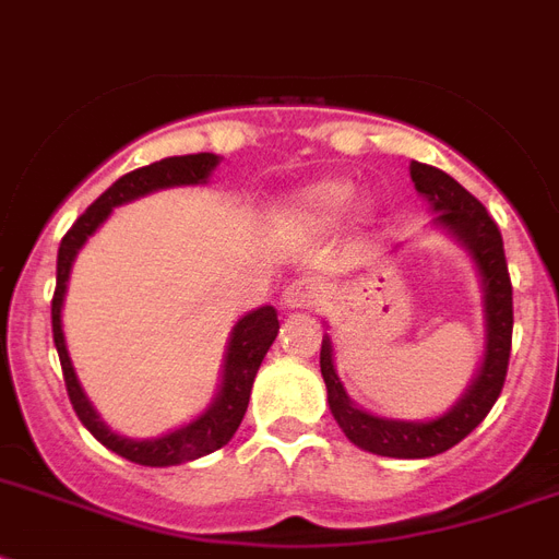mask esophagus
<instances>
[{
    "label": "esophagus",
    "instance_id": "34e87169",
    "mask_svg": "<svg viewBox=\"0 0 559 559\" xmlns=\"http://www.w3.org/2000/svg\"><path fill=\"white\" fill-rule=\"evenodd\" d=\"M322 301V284L313 278H298L293 281L284 293V305L293 307V310H307V307H316Z\"/></svg>",
    "mask_w": 559,
    "mask_h": 559
}]
</instances>
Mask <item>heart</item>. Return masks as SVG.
Listing matches in <instances>:
<instances>
[{
  "instance_id": "b5f03b06",
  "label": "heart",
  "mask_w": 559,
  "mask_h": 559,
  "mask_svg": "<svg viewBox=\"0 0 559 559\" xmlns=\"http://www.w3.org/2000/svg\"><path fill=\"white\" fill-rule=\"evenodd\" d=\"M350 202H354V188L345 186V182H322L298 200V214L324 223V219H336L340 214H345Z\"/></svg>"
}]
</instances>
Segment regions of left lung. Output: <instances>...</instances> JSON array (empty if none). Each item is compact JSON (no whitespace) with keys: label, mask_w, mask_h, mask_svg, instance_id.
<instances>
[{"label":"left lung","mask_w":559,"mask_h":559,"mask_svg":"<svg viewBox=\"0 0 559 559\" xmlns=\"http://www.w3.org/2000/svg\"><path fill=\"white\" fill-rule=\"evenodd\" d=\"M412 182L432 202V209L438 211V223L450 228L476 258L481 281H485L487 350L476 382L459 400V406H452V412L429 424H406V420H382L354 406L333 368L331 340L322 342L319 366H322L328 403H331L336 424L357 447L373 455H389V459H429L464 441L502 394L513 336V287L508 261H504L502 231L496 226V219L467 188L432 165L412 162Z\"/></svg>","instance_id":"1"}]
</instances>
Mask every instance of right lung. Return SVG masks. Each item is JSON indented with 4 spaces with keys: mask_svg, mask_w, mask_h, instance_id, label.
Segmentation results:
<instances>
[{
    "mask_svg": "<svg viewBox=\"0 0 559 559\" xmlns=\"http://www.w3.org/2000/svg\"><path fill=\"white\" fill-rule=\"evenodd\" d=\"M214 168H217V156L214 153H191V156H168V159L130 170V174H124L118 182H112L107 191L100 193L98 200L92 202L81 217L74 219V226L66 231V237L60 240V252H57V287L55 298H51V331H55L57 357H60V368H63L69 400H72L74 412L81 417V424L107 450L118 452L121 459L142 464V467L186 464V461L202 459V455H209V452L219 450V447H226L231 441V435L237 432V426H240V420L246 415V406H249L254 373H258L263 357H266V350H270V345L278 336V313H275V307H261V310H252V313L243 316L235 324V333H231V342H228L226 366H223V389H219L214 406L205 415L197 417L193 424L177 429V432L165 435V438L130 441V438L109 432L107 426L100 424L95 408L90 406V400L83 394L81 382L74 377L72 359H69V350H66L63 324H60L66 281H69V272H72V261L78 249L86 243V237L109 217V211L116 209V205L135 200L142 193L156 191V188L205 182Z\"/></svg>",
    "mask_w": 559,
    "mask_h": 559,
    "instance_id": "1",
    "label": "right lung"
}]
</instances>
